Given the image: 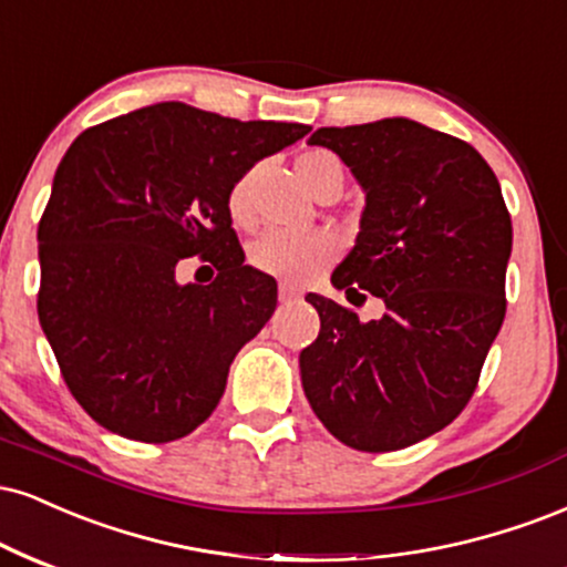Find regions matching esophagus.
Masks as SVG:
<instances>
[{
    "instance_id": "obj_1",
    "label": "esophagus",
    "mask_w": 567,
    "mask_h": 567,
    "mask_svg": "<svg viewBox=\"0 0 567 567\" xmlns=\"http://www.w3.org/2000/svg\"><path fill=\"white\" fill-rule=\"evenodd\" d=\"M296 298H301V290L292 288L288 282H279V301L288 303V301H296Z\"/></svg>"
}]
</instances>
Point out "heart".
Returning <instances> with one entry per match:
<instances>
[{
  "instance_id": "heart-1",
  "label": "heart",
  "mask_w": 567,
  "mask_h": 567,
  "mask_svg": "<svg viewBox=\"0 0 567 567\" xmlns=\"http://www.w3.org/2000/svg\"><path fill=\"white\" fill-rule=\"evenodd\" d=\"M298 179L311 195L322 197L327 193L343 189L346 172L340 161L327 150H309L296 163ZM256 168L245 172L227 193V216L237 229L256 227L254 208ZM338 256V240L324 229L311 231H266L250 245V266L261 275H269L288 285L311 282L332 258Z\"/></svg>"
}]
</instances>
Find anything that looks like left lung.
I'll use <instances>...</instances> for the list:
<instances>
[{"label":"left lung","mask_w":567,"mask_h":567,"mask_svg":"<svg viewBox=\"0 0 567 567\" xmlns=\"http://www.w3.org/2000/svg\"><path fill=\"white\" fill-rule=\"evenodd\" d=\"M367 206L332 285L385 303L380 319L309 292L319 338L301 351L306 399L359 452H395L443 431L473 399L504 322L513 221L481 153L409 118L317 128Z\"/></svg>","instance_id":"obj_1"}]
</instances>
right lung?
<instances>
[{
	"label": "right lung",
	"mask_w": 567,
	"mask_h": 567,
	"mask_svg": "<svg viewBox=\"0 0 567 567\" xmlns=\"http://www.w3.org/2000/svg\"><path fill=\"white\" fill-rule=\"evenodd\" d=\"M311 132L158 102L76 136L39 221V322L68 391L105 431L168 443L206 422L277 282L245 266L227 193ZM198 256L210 286H179ZM209 266L207 268H209Z\"/></svg>",
	"instance_id": "obj_1"
}]
</instances>
